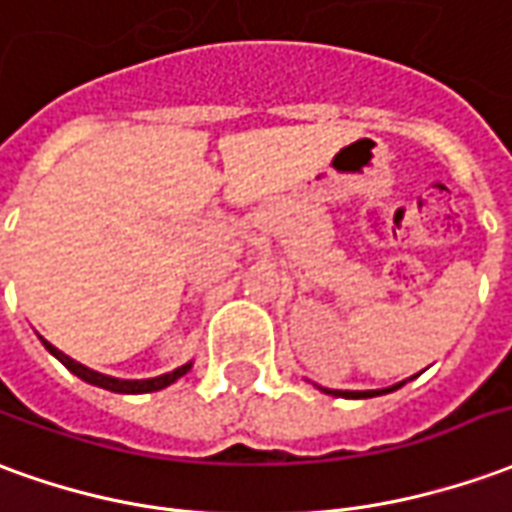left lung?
Instances as JSON below:
<instances>
[{"label":"left lung","mask_w":512,"mask_h":512,"mask_svg":"<svg viewBox=\"0 0 512 512\" xmlns=\"http://www.w3.org/2000/svg\"><path fill=\"white\" fill-rule=\"evenodd\" d=\"M399 385H393V388H385V391H330V388H324V393H332V396H346V399H368V396H380V393L396 391Z\"/></svg>","instance_id":"left-lung-1"}]
</instances>
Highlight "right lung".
I'll return each mask as SVG.
<instances>
[{
    "label": "right lung",
    "mask_w": 512,
    "mask_h": 512,
    "mask_svg": "<svg viewBox=\"0 0 512 512\" xmlns=\"http://www.w3.org/2000/svg\"><path fill=\"white\" fill-rule=\"evenodd\" d=\"M44 346L52 352V355L63 363V366L69 368L71 374H77L80 380L91 382V385H99V388H105V391H113V393H152V391H160V388H166L171 385L174 380H180L182 374H188V368L191 363H185V366L174 368L171 374H163V377H155V380H116V377H105V374H99V371H91V368H85L82 363L77 360H71L69 355H63L60 349H55L52 343L44 341Z\"/></svg>",
    "instance_id": "obj_1"
}]
</instances>
